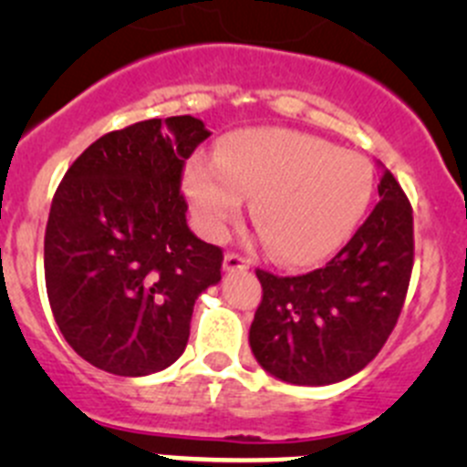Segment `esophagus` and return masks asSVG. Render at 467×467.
Wrapping results in <instances>:
<instances>
[{
	"instance_id": "34e87169",
	"label": "esophagus",
	"mask_w": 467,
	"mask_h": 467,
	"mask_svg": "<svg viewBox=\"0 0 467 467\" xmlns=\"http://www.w3.org/2000/svg\"><path fill=\"white\" fill-rule=\"evenodd\" d=\"M251 266V260L248 257H244L242 253H225V260H223V268L225 271H244V268Z\"/></svg>"
}]
</instances>
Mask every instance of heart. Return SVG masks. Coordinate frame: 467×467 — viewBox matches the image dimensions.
Listing matches in <instances>:
<instances>
[{"instance_id": "obj_1", "label": "heart", "mask_w": 467, "mask_h": 467, "mask_svg": "<svg viewBox=\"0 0 467 467\" xmlns=\"http://www.w3.org/2000/svg\"><path fill=\"white\" fill-rule=\"evenodd\" d=\"M185 190L203 233H223L253 196V219L282 262L332 255L350 239L375 190L373 164L332 142L294 130L230 135L214 162L194 160Z\"/></svg>"}]
</instances>
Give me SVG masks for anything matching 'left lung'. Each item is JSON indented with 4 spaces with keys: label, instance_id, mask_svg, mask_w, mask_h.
Listing matches in <instances>:
<instances>
[{
    "label": "left lung",
    "instance_id": "left-lung-1",
    "mask_svg": "<svg viewBox=\"0 0 467 467\" xmlns=\"http://www.w3.org/2000/svg\"><path fill=\"white\" fill-rule=\"evenodd\" d=\"M379 203L325 266L303 275L257 268L262 300L251 348L264 370L300 386L359 373L378 357L407 298L413 268V210L389 169Z\"/></svg>",
    "mask_w": 467,
    "mask_h": 467
}]
</instances>
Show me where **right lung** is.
<instances>
[{"instance_id":"1","label":"right lung","mask_w":467,"mask_h":467,"mask_svg":"<svg viewBox=\"0 0 467 467\" xmlns=\"http://www.w3.org/2000/svg\"><path fill=\"white\" fill-rule=\"evenodd\" d=\"M210 138L181 115L112 130L72 162L51 201L45 282L78 357L142 378L171 366L194 303L221 280L223 251L187 228L185 160Z\"/></svg>"}]
</instances>
